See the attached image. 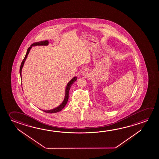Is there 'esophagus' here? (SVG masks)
<instances>
[{
    "mask_svg": "<svg viewBox=\"0 0 159 159\" xmlns=\"http://www.w3.org/2000/svg\"><path fill=\"white\" fill-rule=\"evenodd\" d=\"M81 75H82V76H83V77L88 78V77L90 76V72H89V71L88 70H85L83 71L82 72Z\"/></svg>",
    "mask_w": 159,
    "mask_h": 159,
    "instance_id": "esophagus-1",
    "label": "esophagus"
}]
</instances>
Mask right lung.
<instances>
[{
  "mask_svg": "<svg viewBox=\"0 0 159 159\" xmlns=\"http://www.w3.org/2000/svg\"><path fill=\"white\" fill-rule=\"evenodd\" d=\"M49 45V42L48 40H44V41H41V42H35L33 44L30 45V47H29V48L27 50L26 52V55L25 57H24L22 63H21V65H20V78H21V71H22V69L24 65V63L26 61V58L28 57V55L29 54L30 50H31L32 47H35V46H47ZM77 80V77L76 76H74V78L71 79L70 81H69L67 84L66 88H65V96L63 100V102L60 104L59 106L57 107H55L52 109L50 110H42V111H43L44 112H47V113H56V112H59L60 111H61L62 110L64 109V107H65L66 104H67V102L68 101V99H69V92L71 86L73 85V84L74 83V82Z\"/></svg>",
  "mask_w": 159,
  "mask_h": 159,
  "instance_id": "obj_1",
  "label": "right lung"
}]
</instances>
